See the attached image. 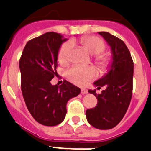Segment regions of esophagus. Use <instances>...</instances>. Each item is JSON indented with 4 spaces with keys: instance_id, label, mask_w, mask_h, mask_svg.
<instances>
[{
    "instance_id": "34e87169",
    "label": "esophagus",
    "mask_w": 151,
    "mask_h": 151,
    "mask_svg": "<svg viewBox=\"0 0 151 151\" xmlns=\"http://www.w3.org/2000/svg\"><path fill=\"white\" fill-rule=\"evenodd\" d=\"M81 93L82 94H86L88 93V91L85 89H81Z\"/></svg>"
}]
</instances>
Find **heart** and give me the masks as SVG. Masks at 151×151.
I'll use <instances>...</instances> for the list:
<instances>
[{"instance_id": "obj_1", "label": "heart", "mask_w": 151, "mask_h": 151, "mask_svg": "<svg viewBox=\"0 0 151 151\" xmlns=\"http://www.w3.org/2000/svg\"><path fill=\"white\" fill-rule=\"evenodd\" d=\"M76 42L84 48L91 55H93L96 65L102 72H106L111 67L112 58L103 51L106 48L104 42L96 36H81ZM72 46L70 42H65L60 47L58 53V59L60 64L67 65L71 61ZM96 71L93 67L74 66L67 71V77L73 83L78 86H84L96 76Z\"/></svg>"}]
</instances>
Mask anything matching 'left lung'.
<instances>
[{
    "label": "left lung",
    "mask_w": 151,
    "mask_h": 151,
    "mask_svg": "<svg viewBox=\"0 0 151 151\" xmlns=\"http://www.w3.org/2000/svg\"><path fill=\"white\" fill-rule=\"evenodd\" d=\"M111 47L113 56L111 68L106 75L94 84L106 86L101 94L96 90H88L97 99L94 108L86 111V119L94 128L102 130L116 126L126 113L132 96L134 62L126 45L107 32H99Z\"/></svg>",
    "instance_id": "8db88e82"
}]
</instances>
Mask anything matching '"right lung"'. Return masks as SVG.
<instances>
[{"instance_id":"obj_1","label":"right lung","mask_w":151,"mask_h":151,"mask_svg":"<svg viewBox=\"0 0 151 151\" xmlns=\"http://www.w3.org/2000/svg\"><path fill=\"white\" fill-rule=\"evenodd\" d=\"M66 39L48 32L27 42L19 58L21 90L34 119L45 126H55L65 119L68 101L81 89L67 81L60 86L50 81L57 74L58 53Z\"/></svg>"}]
</instances>
